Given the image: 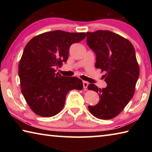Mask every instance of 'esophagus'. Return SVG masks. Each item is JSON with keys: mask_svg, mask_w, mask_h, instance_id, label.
<instances>
[{"mask_svg": "<svg viewBox=\"0 0 152 152\" xmlns=\"http://www.w3.org/2000/svg\"><path fill=\"white\" fill-rule=\"evenodd\" d=\"M88 82L86 81H83V87L84 89H86L87 87H88Z\"/></svg>", "mask_w": 152, "mask_h": 152, "instance_id": "esophagus-1", "label": "esophagus"}]
</instances>
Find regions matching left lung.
<instances>
[{
	"label": "left lung",
	"mask_w": 152,
	"mask_h": 152,
	"mask_svg": "<svg viewBox=\"0 0 152 152\" xmlns=\"http://www.w3.org/2000/svg\"><path fill=\"white\" fill-rule=\"evenodd\" d=\"M87 44L96 53V68L104 72L107 86L99 88L90 84L88 90L96 92L100 101L88 106L98 119H110L117 116L134 94L140 76V67L132 43L122 36L107 30L87 32Z\"/></svg>",
	"instance_id": "left-lung-1"
}]
</instances>
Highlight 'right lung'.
I'll use <instances>...</instances> for the list:
<instances>
[{"label": "right lung", "mask_w": 152, "mask_h": 152, "mask_svg": "<svg viewBox=\"0 0 152 152\" xmlns=\"http://www.w3.org/2000/svg\"><path fill=\"white\" fill-rule=\"evenodd\" d=\"M85 37V33L56 30L35 36L25 47L19 64L20 88L36 115L54 116L63 109L69 91L83 88L80 79L61 76L55 68L66 62L70 45Z\"/></svg>", "instance_id": "obj_1"}]
</instances>
